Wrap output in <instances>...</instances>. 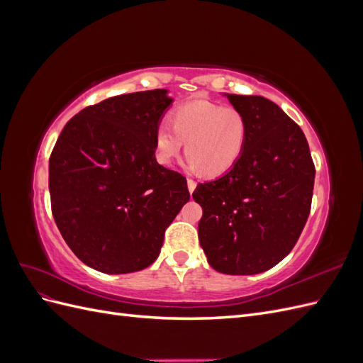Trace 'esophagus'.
Here are the masks:
<instances>
[{
    "mask_svg": "<svg viewBox=\"0 0 363 363\" xmlns=\"http://www.w3.org/2000/svg\"><path fill=\"white\" fill-rule=\"evenodd\" d=\"M195 188H196V183L192 179H188V189L191 194L195 191Z\"/></svg>",
    "mask_w": 363,
    "mask_h": 363,
    "instance_id": "esophagus-1",
    "label": "esophagus"
}]
</instances>
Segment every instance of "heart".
Segmentation results:
<instances>
[{
    "label": "heart",
    "instance_id": "b5f03b06",
    "mask_svg": "<svg viewBox=\"0 0 363 363\" xmlns=\"http://www.w3.org/2000/svg\"><path fill=\"white\" fill-rule=\"evenodd\" d=\"M171 123L162 121L155 133V155L159 163L171 164L184 142L188 157L184 168L219 177L232 169L242 156L248 123L233 106L194 101L175 108Z\"/></svg>",
    "mask_w": 363,
    "mask_h": 363
}]
</instances>
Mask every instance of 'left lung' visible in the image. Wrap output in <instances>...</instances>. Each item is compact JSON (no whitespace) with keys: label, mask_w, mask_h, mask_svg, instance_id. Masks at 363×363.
Instances as JSON below:
<instances>
[{"label":"left lung","mask_w":363,"mask_h":363,"mask_svg":"<svg viewBox=\"0 0 363 363\" xmlns=\"http://www.w3.org/2000/svg\"><path fill=\"white\" fill-rule=\"evenodd\" d=\"M244 113L242 156L223 177L200 183L199 239L208 265L251 276L277 265L298 240L311 213L315 164L303 130L259 95L225 94Z\"/></svg>","instance_id":"8db88e82"}]
</instances>
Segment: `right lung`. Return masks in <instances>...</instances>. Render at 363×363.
Returning <instances> with one entry per match:
<instances>
[{"label":"right lung","instance_id":"add662e5","mask_svg":"<svg viewBox=\"0 0 363 363\" xmlns=\"http://www.w3.org/2000/svg\"><path fill=\"white\" fill-rule=\"evenodd\" d=\"M167 89L116 95L71 118L50 157L51 211L87 267L127 274L159 256L164 230L189 201L182 174L157 163Z\"/></svg>","mask_w":363,"mask_h":363}]
</instances>
